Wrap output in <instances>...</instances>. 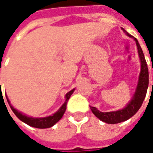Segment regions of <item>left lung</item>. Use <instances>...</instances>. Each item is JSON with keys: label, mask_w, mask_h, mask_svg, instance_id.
<instances>
[{"label": "left lung", "mask_w": 153, "mask_h": 153, "mask_svg": "<svg viewBox=\"0 0 153 153\" xmlns=\"http://www.w3.org/2000/svg\"><path fill=\"white\" fill-rule=\"evenodd\" d=\"M121 30L128 37H133L131 35H130L124 28L121 27ZM134 40L136 42L138 51V55H139V58H140L141 71H140V74H139V78H138L137 85L135 93H134L131 100L127 103L126 106H125L121 110L116 111L101 112L96 107L90 106L91 111L93 112L94 116L100 120H102L105 123H108V124L120 123V122L128 120L131 117H132L138 111L140 107L142 106L143 100L146 97V91H147V88H148V84H149L148 68H147V64H146V59H145V57H144V53L142 52V48L140 46L137 40V38H134Z\"/></svg>", "instance_id": "obj_1"}]
</instances>
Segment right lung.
<instances>
[{
  "label": "right lung",
  "mask_w": 153,
  "mask_h": 153,
  "mask_svg": "<svg viewBox=\"0 0 153 153\" xmlns=\"http://www.w3.org/2000/svg\"><path fill=\"white\" fill-rule=\"evenodd\" d=\"M74 89H73L72 90H70L69 92H68L66 95H65V101L62 105V106L59 108L58 110V111H56L52 116H46V117H40V118H36V117H32V116H26L25 114H23L22 112H20L19 111H17L16 109H15L14 107L11 105V102L9 100V99L7 97V95H6L7 100V102L9 104V105L11 107V111L14 112L16 117L22 120V122H24L27 125H28L30 126L33 127H36V128L40 129H45L52 127L53 126H54L58 121H59L62 117H63L64 112L66 111V105H67V102H68V99L70 98L71 94L74 93Z\"/></svg>",
  "instance_id": "1"
}]
</instances>
